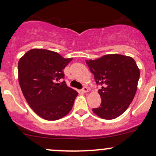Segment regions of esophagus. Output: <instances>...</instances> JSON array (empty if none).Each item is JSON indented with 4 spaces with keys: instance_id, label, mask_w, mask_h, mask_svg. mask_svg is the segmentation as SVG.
<instances>
[{
    "instance_id": "obj_1",
    "label": "esophagus",
    "mask_w": 156,
    "mask_h": 156,
    "mask_svg": "<svg viewBox=\"0 0 156 156\" xmlns=\"http://www.w3.org/2000/svg\"><path fill=\"white\" fill-rule=\"evenodd\" d=\"M81 91L83 92V93H87V92H88V88H87V87H84L81 90Z\"/></svg>"
}]
</instances>
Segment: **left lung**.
<instances>
[{"mask_svg": "<svg viewBox=\"0 0 156 156\" xmlns=\"http://www.w3.org/2000/svg\"><path fill=\"white\" fill-rule=\"evenodd\" d=\"M96 83L101 87L100 106L93 112L104 119H113L127 109L137 90L140 71L136 61L127 56L112 54L86 60Z\"/></svg>", "mask_w": 156, "mask_h": 156, "instance_id": "obj_1", "label": "left lung"}]
</instances>
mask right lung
<instances>
[{"mask_svg": "<svg viewBox=\"0 0 156 156\" xmlns=\"http://www.w3.org/2000/svg\"><path fill=\"white\" fill-rule=\"evenodd\" d=\"M58 53L40 48L29 50L18 62V80L26 101L45 120L62 118L72 109L78 93L68 87L63 70L72 60Z\"/></svg>", "mask_w": 156, "mask_h": 156, "instance_id": "1", "label": "right lung"}]
</instances>
